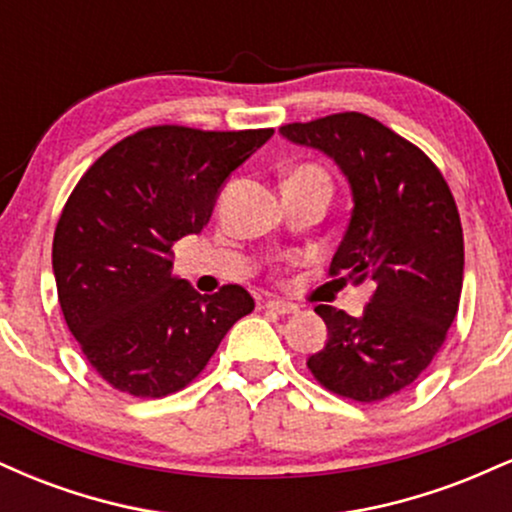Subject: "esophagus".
Instances as JSON below:
<instances>
[{
    "label": "esophagus",
    "mask_w": 512,
    "mask_h": 512,
    "mask_svg": "<svg viewBox=\"0 0 512 512\" xmlns=\"http://www.w3.org/2000/svg\"><path fill=\"white\" fill-rule=\"evenodd\" d=\"M264 308L272 310V313H279V315H291V313H296L298 305L286 303V301H279V298H272V301L264 303Z\"/></svg>",
    "instance_id": "1"
}]
</instances>
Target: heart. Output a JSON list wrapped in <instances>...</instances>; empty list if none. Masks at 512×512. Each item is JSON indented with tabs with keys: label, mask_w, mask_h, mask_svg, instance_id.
<instances>
[{
	"label": "heart",
	"mask_w": 512,
	"mask_h": 512,
	"mask_svg": "<svg viewBox=\"0 0 512 512\" xmlns=\"http://www.w3.org/2000/svg\"><path fill=\"white\" fill-rule=\"evenodd\" d=\"M301 170H315V168H301ZM301 170H298V173H301Z\"/></svg>",
	"instance_id": "heart-1"
}]
</instances>
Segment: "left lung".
<instances>
[{"mask_svg": "<svg viewBox=\"0 0 512 512\" xmlns=\"http://www.w3.org/2000/svg\"><path fill=\"white\" fill-rule=\"evenodd\" d=\"M279 132L330 156L349 180L354 209L330 274L373 284L361 317L317 305L327 344L308 368L337 395L380 402L424 373L457 315L464 240L455 199L419 146L363 113Z\"/></svg>", "mask_w": 512, "mask_h": 512, "instance_id": "left-lung-1", "label": "left lung"}]
</instances>
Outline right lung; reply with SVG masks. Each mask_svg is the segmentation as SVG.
<instances>
[{
    "label": "right lung",
    "mask_w": 512,
    "mask_h": 512,
    "mask_svg": "<svg viewBox=\"0 0 512 512\" xmlns=\"http://www.w3.org/2000/svg\"><path fill=\"white\" fill-rule=\"evenodd\" d=\"M272 134L146 127L105 151L69 195L52 240L57 296L88 363L115 390H182L252 313L243 286L202 296L170 274V255L207 226L223 182Z\"/></svg>",
    "instance_id": "obj_1"
}]
</instances>
